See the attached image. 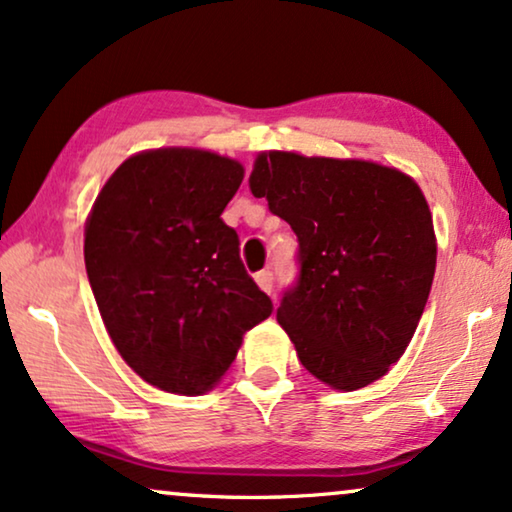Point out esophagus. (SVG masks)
Segmentation results:
<instances>
[{
  "mask_svg": "<svg viewBox=\"0 0 512 512\" xmlns=\"http://www.w3.org/2000/svg\"><path fill=\"white\" fill-rule=\"evenodd\" d=\"M256 282H258V287L265 291V294H272V291H275V275H272V270L256 272Z\"/></svg>",
  "mask_w": 512,
  "mask_h": 512,
  "instance_id": "1",
  "label": "esophagus"
}]
</instances>
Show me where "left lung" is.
I'll return each mask as SVG.
<instances>
[{
  "label": "left lung",
  "mask_w": 512,
  "mask_h": 512,
  "mask_svg": "<svg viewBox=\"0 0 512 512\" xmlns=\"http://www.w3.org/2000/svg\"><path fill=\"white\" fill-rule=\"evenodd\" d=\"M298 237L277 322L322 383L357 390L400 360L435 275L428 202L402 171L362 159L261 152L249 176Z\"/></svg>",
  "instance_id": "left-lung-1"
}]
</instances>
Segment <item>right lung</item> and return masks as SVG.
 Returning <instances> with one entry per match:
<instances>
[{"instance_id": "add662e5", "label": "right lung", "mask_w": 512, "mask_h": 512, "mask_svg": "<svg viewBox=\"0 0 512 512\" xmlns=\"http://www.w3.org/2000/svg\"><path fill=\"white\" fill-rule=\"evenodd\" d=\"M244 178L216 152L162 148L122 162L98 192L84 263L105 329L150 386L202 395L272 313L223 209Z\"/></svg>"}]
</instances>
